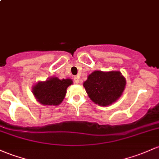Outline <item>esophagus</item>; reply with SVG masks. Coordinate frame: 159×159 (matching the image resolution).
<instances>
[{"label": "esophagus", "mask_w": 159, "mask_h": 159, "mask_svg": "<svg viewBox=\"0 0 159 159\" xmlns=\"http://www.w3.org/2000/svg\"><path fill=\"white\" fill-rule=\"evenodd\" d=\"M74 81H75V83H76V84L79 83V78H78V77H75Z\"/></svg>", "instance_id": "34e87169"}]
</instances>
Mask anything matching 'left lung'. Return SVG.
Listing matches in <instances>:
<instances>
[{
    "mask_svg": "<svg viewBox=\"0 0 159 159\" xmlns=\"http://www.w3.org/2000/svg\"><path fill=\"white\" fill-rule=\"evenodd\" d=\"M126 79L119 71H94L83 83L89 98L100 106L111 105L121 97Z\"/></svg>",
    "mask_w": 159,
    "mask_h": 159,
    "instance_id": "8db88e82",
    "label": "left lung"
}]
</instances>
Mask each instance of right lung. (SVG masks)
Listing matches in <instances>:
<instances>
[{"label":"right lung","instance_id":"1","mask_svg":"<svg viewBox=\"0 0 159 159\" xmlns=\"http://www.w3.org/2000/svg\"><path fill=\"white\" fill-rule=\"evenodd\" d=\"M72 84L70 78L60 79L57 77H51L46 81H38L33 85L31 92L36 100L42 105L57 106L62 102L68 87Z\"/></svg>","mask_w":159,"mask_h":159}]
</instances>
